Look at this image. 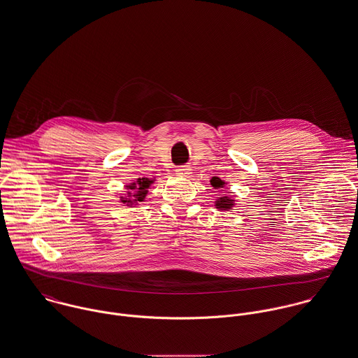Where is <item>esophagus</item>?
<instances>
[{
  "instance_id": "obj_1",
  "label": "esophagus",
  "mask_w": 358,
  "mask_h": 358,
  "mask_svg": "<svg viewBox=\"0 0 358 358\" xmlns=\"http://www.w3.org/2000/svg\"><path fill=\"white\" fill-rule=\"evenodd\" d=\"M175 172L178 176H182V178L192 176V168H189V166H179V168H176Z\"/></svg>"
}]
</instances>
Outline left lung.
Segmentation results:
<instances>
[{
	"mask_svg": "<svg viewBox=\"0 0 358 358\" xmlns=\"http://www.w3.org/2000/svg\"><path fill=\"white\" fill-rule=\"evenodd\" d=\"M210 185H212V187H213V189H223L226 183H224L220 178L213 176V178L210 179ZM234 202H235V199H232L231 196L224 195V196H220V198H217V199H216L215 206H216L219 210H229V209L235 205Z\"/></svg>",
	"mask_w": 358,
	"mask_h": 358,
	"instance_id": "obj_1",
	"label": "left lung"
}]
</instances>
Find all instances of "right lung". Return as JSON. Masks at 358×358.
I'll return each instance as SVG.
<instances>
[{"mask_svg":"<svg viewBox=\"0 0 358 358\" xmlns=\"http://www.w3.org/2000/svg\"><path fill=\"white\" fill-rule=\"evenodd\" d=\"M155 182V179H149V178H138L135 182H132L131 185H127V196H120V201L123 203H127V206L134 205L135 202H142L145 199V196L148 194V189L150 187V185ZM134 192V194H131V192Z\"/></svg>","mask_w":358,"mask_h":358,"instance_id":"right-lung-1","label":"right lung"}]
</instances>
